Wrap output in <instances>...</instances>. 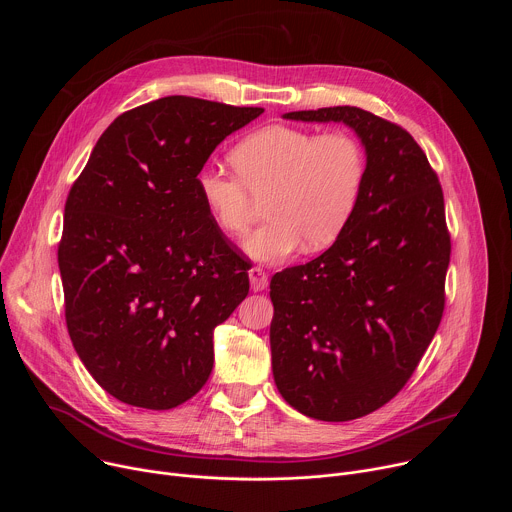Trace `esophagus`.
<instances>
[{
	"mask_svg": "<svg viewBox=\"0 0 512 512\" xmlns=\"http://www.w3.org/2000/svg\"><path fill=\"white\" fill-rule=\"evenodd\" d=\"M249 281L253 291H263L267 287V275L261 267H251L249 269Z\"/></svg>",
	"mask_w": 512,
	"mask_h": 512,
	"instance_id": "1",
	"label": "esophagus"
}]
</instances>
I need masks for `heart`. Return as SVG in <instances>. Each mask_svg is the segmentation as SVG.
<instances>
[{
    "label": "heart",
    "mask_w": 512,
    "mask_h": 512,
    "mask_svg": "<svg viewBox=\"0 0 512 512\" xmlns=\"http://www.w3.org/2000/svg\"><path fill=\"white\" fill-rule=\"evenodd\" d=\"M237 174L206 164L196 174L198 194L227 235L251 225L257 200L265 198L269 221L243 241L249 257L283 261L300 247H330L346 229L367 174L360 141L346 131L318 135L310 129L269 125L233 150Z\"/></svg>",
    "instance_id": "obj_1"
}]
</instances>
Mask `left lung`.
Here are the masks:
<instances>
[{"label":"left lung","instance_id":"8db88e82","mask_svg":"<svg viewBox=\"0 0 512 512\" xmlns=\"http://www.w3.org/2000/svg\"><path fill=\"white\" fill-rule=\"evenodd\" d=\"M283 119L344 123L367 156L342 235L269 285L277 391L312 419L350 421L403 389L440 326L450 265L444 194L417 141L395 123L348 105Z\"/></svg>","mask_w":512,"mask_h":512}]
</instances>
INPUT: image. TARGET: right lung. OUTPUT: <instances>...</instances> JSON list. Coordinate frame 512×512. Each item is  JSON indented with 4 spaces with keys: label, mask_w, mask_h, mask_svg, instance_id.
Here are the masks:
<instances>
[{
    "label": "right lung",
    "mask_w": 512,
    "mask_h": 512,
    "mask_svg": "<svg viewBox=\"0 0 512 512\" xmlns=\"http://www.w3.org/2000/svg\"><path fill=\"white\" fill-rule=\"evenodd\" d=\"M263 113L164 97L119 115L64 206L58 267L68 334L121 403L164 411L210 377L212 334L249 294V263L210 218L196 174Z\"/></svg>",
    "instance_id": "add662e5"
}]
</instances>
